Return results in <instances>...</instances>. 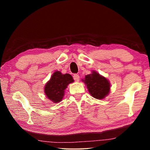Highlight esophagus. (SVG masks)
Wrapping results in <instances>:
<instances>
[{
	"mask_svg": "<svg viewBox=\"0 0 150 150\" xmlns=\"http://www.w3.org/2000/svg\"><path fill=\"white\" fill-rule=\"evenodd\" d=\"M73 79H74V80L76 81V82H79V76L77 74H75L73 75Z\"/></svg>",
	"mask_w": 150,
	"mask_h": 150,
	"instance_id": "34e87169",
	"label": "esophagus"
}]
</instances>
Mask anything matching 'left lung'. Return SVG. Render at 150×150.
I'll use <instances>...</instances> for the list:
<instances>
[{
	"label": "left lung",
	"instance_id": "1",
	"mask_svg": "<svg viewBox=\"0 0 150 150\" xmlns=\"http://www.w3.org/2000/svg\"><path fill=\"white\" fill-rule=\"evenodd\" d=\"M83 81L87 85L91 95L97 99H103L110 92L109 81L95 71H93L91 74L85 75Z\"/></svg>",
	"mask_w": 150,
	"mask_h": 150
}]
</instances>
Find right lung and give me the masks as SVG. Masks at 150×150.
<instances>
[{"label": "right lung", "instance_id": "1", "mask_svg": "<svg viewBox=\"0 0 150 150\" xmlns=\"http://www.w3.org/2000/svg\"><path fill=\"white\" fill-rule=\"evenodd\" d=\"M73 81L74 80L70 74H62L59 71H56L45 84L44 88L45 95L53 103L60 102L64 96L65 89L69 83Z\"/></svg>", "mask_w": 150, "mask_h": 150}]
</instances>
